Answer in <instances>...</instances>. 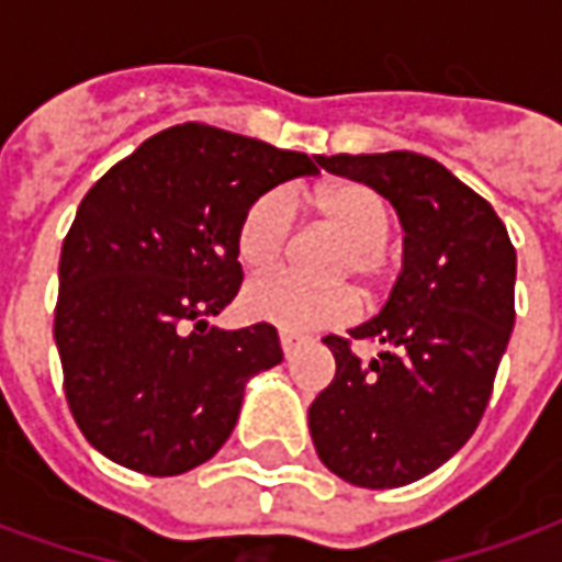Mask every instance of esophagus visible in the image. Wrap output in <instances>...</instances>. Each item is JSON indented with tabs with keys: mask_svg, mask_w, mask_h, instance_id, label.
<instances>
[{
	"mask_svg": "<svg viewBox=\"0 0 562 562\" xmlns=\"http://www.w3.org/2000/svg\"><path fill=\"white\" fill-rule=\"evenodd\" d=\"M280 346H282V355H285V358H292V355L304 346V337H297V334H280Z\"/></svg>",
	"mask_w": 562,
	"mask_h": 562,
	"instance_id": "obj_1",
	"label": "esophagus"
}]
</instances>
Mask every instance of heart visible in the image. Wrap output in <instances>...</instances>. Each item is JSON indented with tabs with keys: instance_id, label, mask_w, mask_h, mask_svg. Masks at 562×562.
Here are the masks:
<instances>
[{
	"instance_id": "heart-1",
	"label": "heart",
	"mask_w": 562,
	"mask_h": 562,
	"mask_svg": "<svg viewBox=\"0 0 562 562\" xmlns=\"http://www.w3.org/2000/svg\"><path fill=\"white\" fill-rule=\"evenodd\" d=\"M316 210L330 228L349 240V249L334 265V277H355L373 285L385 273V244L391 234V210L382 198L361 183L325 186L313 195ZM294 198L289 189H270L258 195L237 225V258L249 270L273 268L292 240ZM244 310L258 322L280 330L342 325L358 313V301L342 285H310L289 273H265L246 285Z\"/></svg>"
}]
</instances>
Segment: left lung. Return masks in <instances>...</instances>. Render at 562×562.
<instances>
[{"label":"left lung","instance_id":"1","mask_svg":"<svg viewBox=\"0 0 562 562\" xmlns=\"http://www.w3.org/2000/svg\"><path fill=\"white\" fill-rule=\"evenodd\" d=\"M389 198L406 237L389 301L346 337H325L337 373L310 406L322 463L382 491L418 482L475 434L515 325V246L503 220L436 159L394 149L318 156ZM352 339L386 346L370 366Z\"/></svg>","mask_w":562,"mask_h":562}]
</instances>
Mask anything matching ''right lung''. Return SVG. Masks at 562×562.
Returning a JSON list of instances; mask_svg holds the SVG:
<instances>
[{"mask_svg": "<svg viewBox=\"0 0 562 562\" xmlns=\"http://www.w3.org/2000/svg\"><path fill=\"white\" fill-rule=\"evenodd\" d=\"M318 156L204 123L165 128L83 195L59 256L54 337L68 409L95 451L180 475L232 436L249 379L282 361L268 322L207 325L240 289L237 225Z\"/></svg>", "mask_w": 562, "mask_h": 562, "instance_id": "obj_1", "label": "right lung"}]
</instances>
